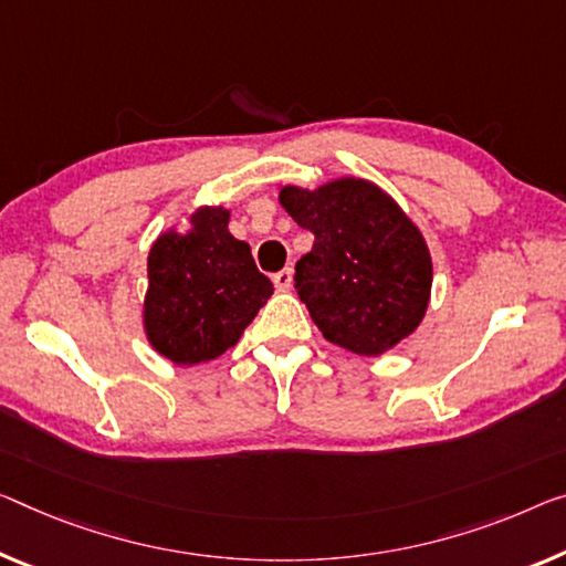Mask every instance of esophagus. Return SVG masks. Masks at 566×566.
<instances>
[{"mask_svg":"<svg viewBox=\"0 0 566 566\" xmlns=\"http://www.w3.org/2000/svg\"><path fill=\"white\" fill-rule=\"evenodd\" d=\"M273 283H275L277 291H289L291 285H293V271H291V268H285V271L275 273L273 275Z\"/></svg>","mask_w":566,"mask_h":566,"instance_id":"obj_1","label":"esophagus"}]
</instances>
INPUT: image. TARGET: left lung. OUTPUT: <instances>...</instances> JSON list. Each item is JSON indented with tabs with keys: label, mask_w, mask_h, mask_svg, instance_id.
<instances>
[{
	"label": "left lung",
	"mask_w": 566,
	"mask_h": 566,
	"mask_svg": "<svg viewBox=\"0 0 566 566\" xmlns=\"http://www.w3.org/2000/svg\"><path fill=\"white\" fill-rule=\"evenodd\" d=\"M277 202L316 238L295 265V289L326 342L381 356L415 334L430 306L432 258L385 189L338 177L316 189L283 185Z\"/></svg>",
	"instance_id": "obj_1"
}]
</instances>
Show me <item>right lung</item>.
Segmentation results:
<instances>
[{"instance_id": "1", "label": "right lung", "mask_w": 566, "mask_h": 566, "mask_svg": "<svg viewBox=\"0 0 566 566\" xmlns=\"http://www.w3.org/2000/svg\"><path fill=\"white\" fill-rule=\"evenodd\" d=\"M228 224L222 205L197 207L187 230L174 224L149 250L144 334L156 354L179 367L232 349L273 295L250 245L232 238Z\"/></svg>"}]
</instances>
